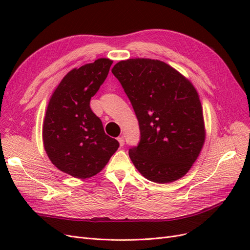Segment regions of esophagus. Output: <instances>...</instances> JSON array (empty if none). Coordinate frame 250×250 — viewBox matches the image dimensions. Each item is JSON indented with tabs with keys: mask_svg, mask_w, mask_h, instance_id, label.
I'll return each mask as SVG.
<instances>
[{
	"mask_svg": "<svg viewBox=\"0 0 250 250\" xmlns=\"http://www.w3.org/2000/svg\"><path fill=\"white\" fill-rule=\"evenodd\" d=\"M118 141L120 143V146H123L124 143H125V140H124V137H119L118 138Z\"/></svg>",
	"mask_w": 250,
	"mask_h": 250,
	"instance_id": "34e87169",
	"label": "esophagus"
}]
</instances>
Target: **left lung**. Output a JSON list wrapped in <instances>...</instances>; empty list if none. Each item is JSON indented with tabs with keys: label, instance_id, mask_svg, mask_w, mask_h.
Wrapping results in <instances>:
<instances>
[{
	"label": "left lung",
	"instance_id": "1",
	"mask_svg": "<svg viewBox=\"0 0 250 250\" xmlns=\"http://www.w3.org/2000/svg\"><path fill=\"white\" fill-rule=\"evenodd\" d=\"M140 126L129 157L143 176L157 184L183 177L204 143L202 107L192 83L160 60H122L111 70Z\"/></svg>",
	"mask_w": 250,
	"mask_h": 250
}]
</instances>
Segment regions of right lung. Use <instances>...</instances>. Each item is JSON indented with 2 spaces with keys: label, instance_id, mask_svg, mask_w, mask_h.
<instances>
[{
  "label": "right lung",
  "instance_id": "obj_1",
  "mask_svg": "<svg viewBox=\"0 0 250 250\" xmlns=\"http://www.w3.org/2000/svg\"><path fill=\"white\" fill-rule=\"evenodd\" d=\"M111 64L110 59L100 58L72 70L50 99L42 127L44 150L53 165L74 177L96 175L119 148L89 106Z\"/></svg>",
  "mask_w": 250,
  "mask_h": 250
}]
</instances>
